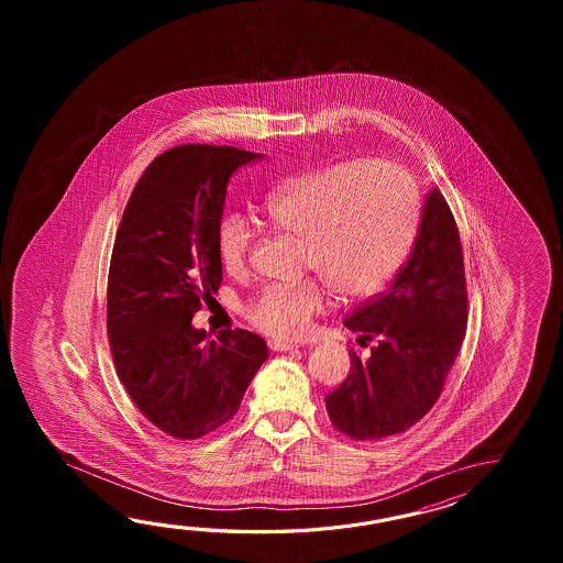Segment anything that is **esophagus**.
<instances>
[{
	"label": "esophagus",
	"instance_id": "34e87169",
	"mask_svg": "<svg viewBox=\"0 0 563 563\" xmlns=\"http://www.w3.org/2000/svg\"><path fill=\"white\" fill-rule=\"evenodd\" d=\"M267 346L272 347L274 352H289V350H298V344L294 342H286V340H269Z\"/></svg>",
	"mask_w": 563,
	"mask_h": 563
}]
</instances>
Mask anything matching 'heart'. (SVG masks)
<instances>
[{
  "instance_id": "1",
  "label": "heart",
  "mask_w": 563,
  "mask_h": 563,
  "mask_svg": "<svg viewBox=\"0 0 563 563\" xmlns=\"http://www.w3.org/2000/svg\"><path fill=\"white\" fill-rule=\"evenodd\" d=\"M265 223L303 241L306 267L344 301L372 298L405 262L419 225V197L402 168L384 161H342L301 170L277 183L260 205ZM228 274L247 265L252 231L229 216L216 233ZM318 279L267 286L250 301L247 318L274 338H298L323 310Z\"/></svg>"
}]
</instances>
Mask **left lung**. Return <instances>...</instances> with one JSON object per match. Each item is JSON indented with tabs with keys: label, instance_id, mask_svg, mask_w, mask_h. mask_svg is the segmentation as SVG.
Here are the masks:
<instances>
[{
	"label": "left lung",
	"instance_id": "obj_1",
	"mask_svg": "<svg viewBox=\"0 0 563 563\" xmlns=\"http://www.w3.org/2000/svg\"><path fill=\"white\" fill-rule=\"evenodd\" d=\"M467 279L456 221L443 192L432 189L419 235L393 286L346 318L362 358L350 350L346 380L325 396L335 431L378 441L417 424L439 400L467 334Z\"/></svg>",
	"mask_w": 563,
	"mask_h": 563
}]
</instances>
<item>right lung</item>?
<instances>
[{"label":"right lung","mask_w":563,"mask_h":563,"mask_svg":"<svg viewBox=\"0 0 563 563\" xmlns=\"http://www.w3.org/2000/svg\"><path fill=\"white\" fill-rule=\"evenodd\" d=\"M260 155L180 144L146 167L110 257L107 330L120 383L158 431L195 441L225 424L267 358L262 335L221 330L207 342L192 316L223 282L216 233L229 177Z\"/></svg>","instance_id":"obj_1"}]
</instances>
